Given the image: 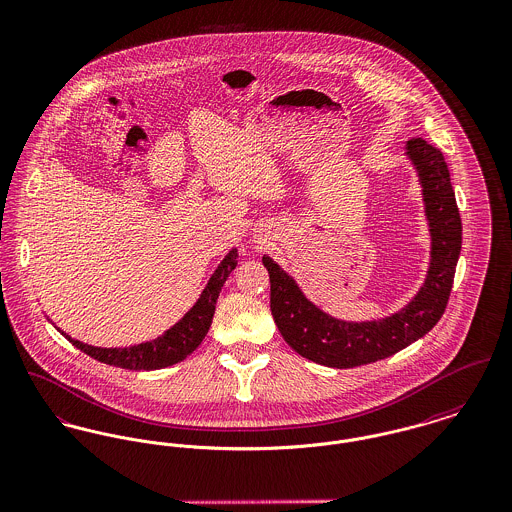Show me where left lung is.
I'll return each mask as SVG.
<instances>
[{
  "label": "left lung",
  "instance_id": "obj_1",
  "mask_svg": "<svg viewBox=\"0 0 512 512\" xmlns=\"http://www.w3.org/2000/svg\"><path fill=\"white\" fill-rule=\"evenodd\" d=\"M431 236L429 269L417 294L394 314L347 321L323 312L302 292L296 278L273 257L263 255L271 276V312L284 341L308 360L331 368L370 364L409 347L427 335L444 314L462 249V220L440 150L421 138L405 142Z\"/></svg>",
  "mask_w": 512,
  "mask_h": 512
}]
</instances>
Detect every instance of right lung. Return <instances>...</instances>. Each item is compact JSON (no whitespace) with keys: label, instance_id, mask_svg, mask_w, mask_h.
I'll list each match as a JSON object with an SVG mask.
<instances>
[{"label":"right lung","instance_id":"1","mask_svg":"<svg viewBox=\"0 0 512 512\" xmlns=\"http://www.w3.org/2000/svg\"><path fill=\"white\" fill-rule=\"evenodd\" d=\"M237 267V249H230L226 257L220 261L216 271L208 278L204 290L200 292L193 308L183 315L175 325H171L167 331H163L159 337L152 341H144L140 345L130 347H93L87 343H81L78 339L70 337L66 331L56 327L52 319H48L76 349L89 354L91 358L126 368V370H159L173 366L181 360H185L193 351H197L198 345L206 337L212 317L216 312V302L220 296V290L224 282L228 280L230 273ZM48 317V315H46Z\"/></svg>","mask_w":512,"mask_h":512}]
</instances>
